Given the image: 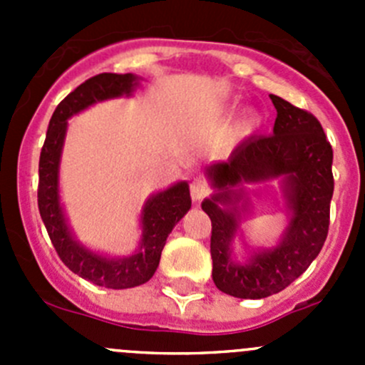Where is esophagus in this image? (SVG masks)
<instances>
[{
    "label": "esophagus",
    "mask_w": 365,
    "mask_h": 365,
    "mask_svg": "<svg viewBox=\"0 0 365 365\" xmlns=\"http://www.w3.org/2000/svg\"><path fill=\"white\" fill-rule=\"evenodd\" d=\"M208 194H210L208 183H206L203 178H194L192 183H190V196H192V201L200 203V201H203Z\"/></svg>",
    "instance_id": "obj_1"
}]
</instances>
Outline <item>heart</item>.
Here are the masks:
<instances>
[{"instance_id":"b5f03b06","label":"heart","mask_w":365,"mask_h":365,"mask_svg":"<svg viewBox=\"0 0 365 365\" xmlns=\"http://www.w3.org/2000/svg\"><path fill=\"white\" fill-rule=\"evenodd\" d=\"M261 123H263V118H261V114L257 111H254V109H251V111H247L244 116L240 118V120H238L237 127H235V135H237L238 139L249 138V135H251Z\"/></svg>"}]
</instances>
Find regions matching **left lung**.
<instances>
[{
	"label": "left lung",
	"mask_w": 365,
	"mask_h": 365,
	"mask_svg": "<svg viewBox=\"0 0 365 365\" xmlns=\"http://www.w3.org/2000/svg\"><path fill=\"white\" fill-rule=\"evenodd\" d=\"M277 118L274 134L251 138L230 159L206 168L213 194L201 203L212 220V277L222 293L267 298L282 292L316 259L329 233L334 194L332 146L322 123L277 95H270ZM279 179L289 226L274 248L253 250L245 262L234 254L241 215L250 209L245 185Z\"/></svg>",
	"instance_id": "obj_1"
}]
</instances>
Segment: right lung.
Returning a JSON list of instances; mask_svg holds the SVG:
<instances>
[{"label":"right lung","mask_w":365,"mask_h":365,"mask_svg":"<svg viewBox=\"0 0 365 365\" xmlns=\"http://www.w3.org/2000/svg\"><path fill=\"white\" fill-rule=\"evenodd\" d=\"M139 84L134 73H98L68 93L49 121L38 164V210L58 256L79 277L97 286L127 289L148 282L159 267L165 240L190 210L189 183L178 182L152 194L141 210V240L130 256L113 257L81 244L68 226L60 200V162L68 120L97 102L132 97Z\"/></svg>","instance_id":"obj_1"}]
</instances>
